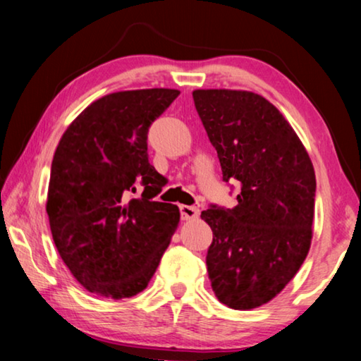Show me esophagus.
Segmentation results:
<instances>
[{
  "mask_svg": "<svg viewBox=\"0 0 361 361\" xmlns=\"http://www.w3.org/2000/svg\"><path fill=\"white\" fill-rule=\"evenodd\" d=\"M180 212H181V219L183 220H196L199 219V212L197 207H194V205H180Z\"/></svg>",
  "mask_w": 361,
  "mask_h": 361,
  "instance_id": "obj_1",
  "label": "esophagus"
}]
</instances>
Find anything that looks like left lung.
<instances>
[{"mask_svg": "<svg viewBox=\"0 0 361 361\" xmlns=\"http://www.w3.org/2000/svg\"><path fill=\"white\" fill-rule=\"evenodd\" d=\"M194 106L220 159L223 181L241 191L233 209L201 219L212 289L234 310L257 308L295 276L312 244L317 180L308 152L283 114L252 91L194 90Z\"/></svg>", "mask_w": 361, "mask_h": 361, "instance_id": "obj_1", "label": "left lung"}]
</instances>
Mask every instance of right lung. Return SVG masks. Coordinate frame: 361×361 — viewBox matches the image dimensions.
I'll list each match as a JSON object with an SVG mask.
<instances>
[{
  "label": "right lung",
  "instance_id": "add662e5",
  "mask_svg": "<svg viewBox=\"0 0 361 361\" xmlns=\"http://www.w3.org/2000/svg\"><path fill=\"white\" fill-rule=\"evenodd\" d=\"M178 94L151 88L102 96L56 147L51 233L73 278L96 295L118 300L145 290L178 226V207L154 201L164 176L147 159L151 123Z\"/></svg>",
  "mask_w": 361,
  "mask_h": 361
}]
</instances>
